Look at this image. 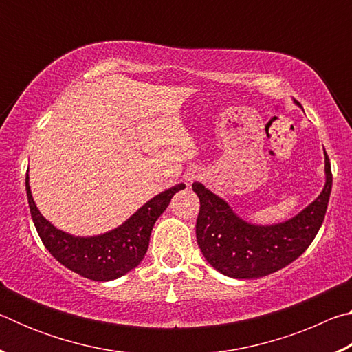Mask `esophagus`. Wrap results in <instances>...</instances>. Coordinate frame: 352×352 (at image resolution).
Wrapping results in <instances>:
<instances>
[{
	"instance_id": "obj_1",
	"label": "esophagus",
	"mask_w": 352,
	"mask_h": 352,
	"mask_svg": "<svg viewBox=\"0 0 352 352\" xmlns=\"http://www.w3.org/2000/svg\"><path fill=\"white\" fill-rule=\"evenodd\" d=\"M184 178H186L188 183H192L194 180H200V178H201V172H200L197 168L189 169V170L186 172V174H184Z\"/></svg>"
}]
</instances>
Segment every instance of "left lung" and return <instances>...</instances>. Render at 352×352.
I'll return each mask as SVG.
<instances>
[{"label":"left lung","instance_id":"obj_1","mask_svg":"<svg viewBox=\"0 0 352 352\" xmlns=\"http://www.w3.org/2000/svg\"><path fill=\"white\" fill-rule=\"evenodd\" d=\"M324 175L323 190L312 204L273 225L247 222L223 199L195 182L192 190L200 199L195 234L205 259L225 276L253 279L281 270L300 258L317 236L329 204L332 172L326 152Z\"/></svg>","mask_w":352,"mask_h":352}]
</instances>
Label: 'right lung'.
Returning a JSON list of instances; mask_svg holds the SVG:
<instances>
[{"label": "right lung", "instance_id": "1", "mask_svg": "<svg viewBox=\"0 0 352 352\" xmlns=\"http://www.w3.org/2000/svg\"><path fill=\"white\" fill-rule=\"evenodd\" d=\"M184 188L183 183L175 184L155 195L118 228L85 237L65 233L41 216L32 199L26 174L29 210L43 245L62 265L93 281L121 278L140 264L148 248L155 222L169 206L174 194Z\"/></svg>", "mask_w": 352, "mask_h": 352}]
</instances>
